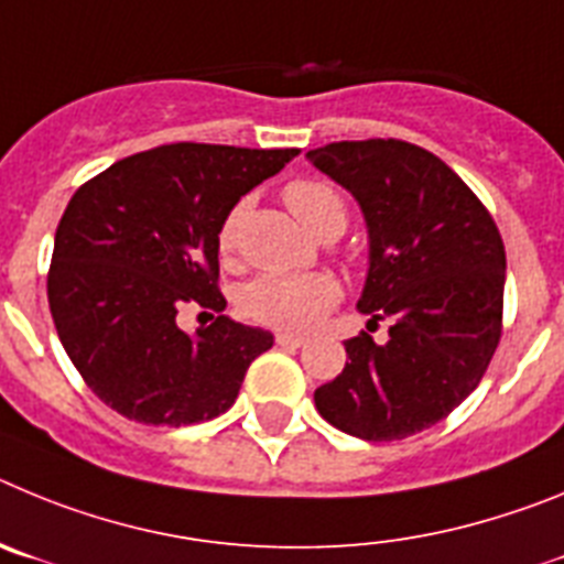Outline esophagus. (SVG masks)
I'll use <instances>...</instances> for the list:
<instances>
[{"label":"esophagus","mask_w":564,"mask_h":564,"mask_svg":"<svg viewBox=\"0 0 564 564\" xmlns=\"http://www.w3.org/2000/svg\"><path fill=\"white\" fill-rule=\"evenodd\" d=\"M278 345H283V348H301L303 343H306V337H301V334H278L275 337Z\"/></svg>","instance_id":"1"}]
</instances>
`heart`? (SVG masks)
I'll return each mask as SVG.
<instances>
[{
  "label": "heart",
  "mask_w": 564,
  "mask_h": 564,
  "mask_svg": "<svg viewBox=\"0 0 564 564\" xmlns=\"http://www.w3.org/2000/svg\"><path fill=\"white\" fill-rule=\"evenodd\" d=\"M289 210L303 221L312 232L323 236H339L348 221V207L343 194L328 182L319 180H294L283 191ZM245 219V205L227 210L219 225L216 247L221 258H230L238 245V227ZM339 286L334 278L323 272H303V275H261L247 283L241 292V308L247 317L272 328L301 332L317 323L328 308L337 303Z\"/></svg>",
  "instance_id": "b5f03b06"
}]
</instances>
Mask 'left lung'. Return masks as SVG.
I'll return each mask as SVG.
<instances>
[{
    "instance_id": "1",
    "label": "left lung",
    "mask_w": 564,
    "mask_h": 564,
    "mask_svg": "<svg viewBox=\"0 0 564 564\" xmlns=\"http://www.w3.org/2000/svg\"><path fill=\"white\" fill-rule=\"evenodd\" d=\"M359 202L368 278L357 308L388 343L345 339L343 373L314 390L319 415L362 441H399L453 413L503 332V238L446 162L404 140H343L308 151Z\"/></svg>"
}]
</instances>
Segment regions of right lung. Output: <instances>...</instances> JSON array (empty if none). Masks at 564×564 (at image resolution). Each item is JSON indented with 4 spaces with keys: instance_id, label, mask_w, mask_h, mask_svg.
Returning <instances> with one entry per match:
<instances>
[{
    "instance_id": "add662e5",
    "label": "right lung",
    "mask_w": 564,
    "mask_h": 564,
    "mask_svg": "<svg viewBox=\"0 0 564 564\" xmlns=\"http://www.w3.org/2000/svg\"><path fill=\"white\" fill-rule=\"evenodd\" d=\"M297 149L174 143L80 185L55 230L47 297L61 345L100 402L185 427L232 408L272 334L219 317L185 334V303L225 312L219 225Z\"/></svg>"
}]
</instances>
